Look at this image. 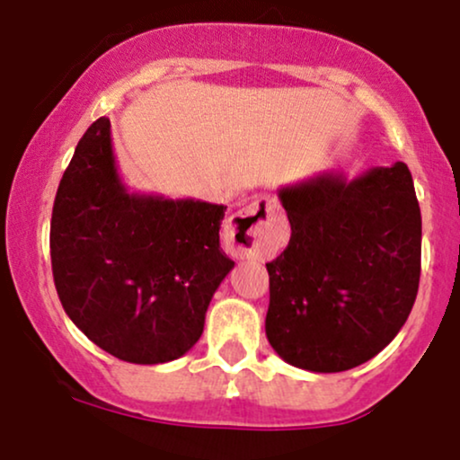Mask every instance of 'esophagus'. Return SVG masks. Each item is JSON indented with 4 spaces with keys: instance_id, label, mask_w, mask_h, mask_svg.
Masks as SVG:
<instances>
[{
    "instance_id": "esophagus-1",
    "label": "esophagus",
    "mask_w": 460,
    "mask_h": 460,
    "mask_svg": "<svg viewBox=\"0 0 460 460\" xmlns=\"http://www.w3.org/2000/svg\"><path fill=\"white\" fill-rule=\"evenodd\" d=\"M285 238V217L269 198H260L235 211L225 226L226 244L240 258L271 256L282 247Z\"/></svg>"
}]
</instances>
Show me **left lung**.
Instances as JSON below:
<instances>
[{"label":"left lung","mask_w":460,"mask_h":460,"mask_svg":"<svg viewBox=\"0 0 460 460\" xmlns=\"http://www.w3.org/2000/svg\"><path fill=\"white\" fill-rule=\"evenodd\" d=\"M291 225L267 264L264 332L285 363L333 374L394 341L420 278V207L405 162L347 180L324 171L278 191Z\"/></svg>","instance_id":"obj_1"}]
</instances>
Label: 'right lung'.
Returning a JSON list of instances; mask_svg holds the SVG:
<instances>
[{
	"label": "right lung",
	"mask_w": 460,
	"mask_h": 460,
	"mask_svg": "<svg viewBox=\"0 0 460 460\" xmlns=\"http://www.w3.org/2000/svg\"><path fill=\"white\" fill-rule=\"evenodd\" d=\"M225 204L128 193L109 118L88 127L50 217L55 289L100 349L136 365L187 354L213 294L234 269L220 249Z\"/></svg>",
	"instance_id": "right-lung-1"
}]
</instances>
